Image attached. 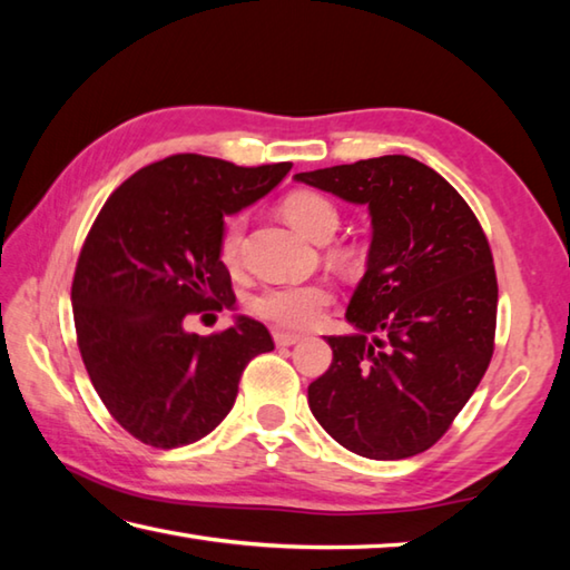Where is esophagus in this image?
Masks as SVG:
<instances>
[{"label": "esophagus", "mask_w": 570, "mask_h": 570, "mask_svg": "<svg viewBox=\"0 0 570 570\" xmlns=\"http://www.w3.org/2000/svg\"><path fill=\"white\" fill-rule=\"evenodd\" d=\"M274 342H276V346H294V344L302 342V334L276 330V332H274Z\"/></svg>", "instance_id": "1"}]
</instances>
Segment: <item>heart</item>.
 <instances>
[{
    "label": "heart",
    "mask_w": 570,
    "mask_h": 570,
    "mask_svg": "<svg viewBox=\"0 0 570 570\" xmlns=\"http://www.w3.org/2000/svg\"><path fill=\"white\" fill-rule=\"evenodd\" d=\"M284 216L298 234L312 240H330L334 230L340 228V210L320 193L298 190L284 200ZM244 216H234L226 220L224 234H220L218 254L220 262L234 266L240 254V240H244ZM332 302V288L322 282L306 284H272L264 286L248 302V308L258 320L282 326V330H306L320 322L324 306Z\"/></svg>",
    "instance_id": "obj_1"
}]
</instances>
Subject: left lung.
Returning <instances> with one entry per match:
<instances>
[{
  "label": "left lung",
  "instance_id": "1",
  "mask_svg": "<svg viewBox=\"0 0 570 570\" xmlns=\"http://www.w3.org/2000/svg\"><path fill=\"white\" fill-rule=\"evenodd\" d=\"M306 183L366 206V272L346 306L352 334L308 384V410L342 448L370 460L420 455L445 435L485 374L498 278L475 214L450 183L407 156L356 160Z\"/></svg>",
  "mask_w": 570,
  "mask_h": 570
}]
</instances>
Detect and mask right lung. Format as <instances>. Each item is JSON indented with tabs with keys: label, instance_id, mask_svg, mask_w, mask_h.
Listing matches in <instances>:
<instances>
[{
	"label": "right lung",
	"instance_id": "right-lung-1",
	"mask_svg": "<svg viewBox=\"0 0 570 570\" xmlns=\"http://www.w3.org/2000/svg\"><path fill=\"white\" fill-rule=\"evenodd\" d=\"M288 170L180 153L132 173L95 218L72 282L77 346L105 407L146 445L206 438L234 407L246 364L274 350L250 316L210 336L183 320L236 302L218 254L224 216Z\"/></svg>",
	"mask_w": 570,
	"mask_h": 570
}]
</instances>
